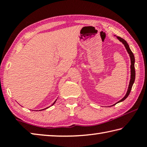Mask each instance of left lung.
Returning a JSON list of instances; mask_svg holds the SVG:
<instances>
[{
	"instance_id": "1",
	"label": "left lung",
	"mask_w": 147,
	"mask_h": 147,
	"mask_svg": "<svg viewBox=\"0 0 147 147\" xmlns=\"http://www.w3.org/2000/svg\"><path fill=\"white\" fill-rule=\"evenodd\" d=\"M117 38L119 41L121 42H122V43H123L124 47H125V48L126 49V51H127L128 53L129 54V56H130V61H131V65H130V72H131V74H130V83H129V86H128V90L127 92H126V93L125 94V96H124V97L120 100L119 101H118L117 102L116 104H117L119 102H121L125 100V99L128 97L129 94H130V91H131V88H132V86L134 83V81H135V78H136V71H135V67H134V63H135V58H134V55L130 49V47H129L128 44L127 43V42H126L125 40H124V39L120 38V37L119 36H116ZM116 104H113V105H115Z\"/></svg>"
}]
</instances>
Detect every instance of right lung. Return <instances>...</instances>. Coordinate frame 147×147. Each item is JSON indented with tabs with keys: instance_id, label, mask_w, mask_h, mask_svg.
<instances>
[{
	"instance_id": "obj_1",
	"label": "right lung",
	"mask_w": 147,
	"mask_h": 147,
	"mask_svg": "<svg viewBox=\"0 0 147 147\" xmlns=\"http://www.w3.org/2000/svg\"><path fill=\"white\" fill-rule=\"evenodd\" d=\"M56 100H57V99H56ZM56 100H55V101H54V102L53 104H52V105L51 106H53V105H54V104H55V102H56ZM50 107V106H49ZM49 107H48V108H45V109H41V110H44V109H47V108H49Z\"/></svg>"
}]
</instances>
